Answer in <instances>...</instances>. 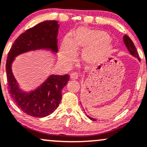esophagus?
Segmentation results:
<instances>
[{"label":"esophagus","instance_id":"1","mask_svg":"<svg viewBox=\"0 0 147 147\" xmlns=\"http://www.w3.org/2000/svg\"><path fill=\"white\" fill-rule=\"evenodd\" d=\"M78 78V75H77V73H75V72H74V73H72L70 75V79L71 80H77V79Z\"/></svg>","mask_w":147,"mask_h":147}]
</instances>
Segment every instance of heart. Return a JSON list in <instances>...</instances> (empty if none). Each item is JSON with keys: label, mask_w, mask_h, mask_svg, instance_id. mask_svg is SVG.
Segmentation results:
<instances>
[{"label": "heart", "mask_w": 147, "mask_h": 147, "mask_svg": "<svg viewBox=\"0 0 147 147\" xmlns=\"http://www.w3.org/2000/svg\"><path fill=\"white\" fill-rule=\"evenodd\" d=\"M86 49L83 59L89 65H96L110 54L112 45L110 36L100 30L81 28L75 33L72 42L66 38L63 42L61 59L65 63L70 64L75 59V49Z\"/></svg>", "instance_id": "b5f03b06"}]
</instances>
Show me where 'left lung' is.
Instances as JSON below:
<instances>
[{
  "label": "left lung",
  "instance_id": "left-lung-1",
  "mask_svg": "<svg viewBox=\"0 0 147 147\" xmlns=\"http://www.w3.org/2000/svg\"><path fill=\"white\" fill-rule=\"evenodd\" d=\"M123 38L124 44H125V46H126L127 49H128V51H130V54H131V55H133V56H135V57H137L138 59V60L140 61V59L139 58V54H138V52L137 51V49H136V48H135V45H134L133 42L132 41L131 39H130L128 35H124ZM88 117L90 119H91V120L96 121V119L91 118V117H88Z\"/></svg>",
  "mask_w": 147,
  "mask_h": 147
}]
</instances>
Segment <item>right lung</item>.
Returning a JSON list of instances; mask_svg holds the SVG:
<instances>
[{"label":"right lung","mask_w":147,"mask_h":147,"mask_svg":"<svg viewBox=\"0 0 147 147\" xmlns=\"http://www.w3.org/2000/svg\"><path fill=\"white\" fill-rule=\"evenodd\" d=\"M57 21H45L28 29L16 39L11 47L6 62L9 93L22 111L33 117H47L59 107L61 91L69 81V75H51L39 88L30 93L20 90L12 74L11 65L14 58L31 50L46 49L58 51Z\"/></svg>","instance_id":"right-lung-1"}]
</instances>
